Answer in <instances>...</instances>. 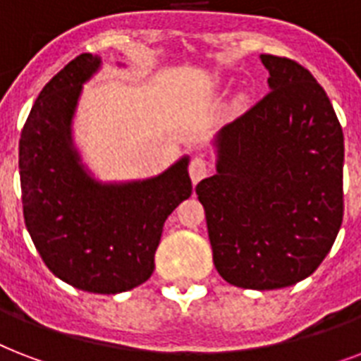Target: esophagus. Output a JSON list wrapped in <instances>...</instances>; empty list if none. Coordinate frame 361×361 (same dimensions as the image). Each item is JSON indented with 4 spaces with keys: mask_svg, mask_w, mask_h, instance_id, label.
Wrapping results in <instances>:
<instances>
[{
    "mask_svg": "<svg viewBox=\"0 0 361 361\" xmlns=\"http://www.w3.org/2000/svg\"><path fill=\"white\" fill-rule=\"evenodd\" d=\"M209 174V166L208 163L204 161L202 157H195L189 164V176H191V181L197 185L198 181L204 180L206 176Z\"/></svg>",
    "mask_w": 361,
    "mask_h": 361,
    "instance_id": "34e87169",
    "label": "esophagus"
}]
</instances>
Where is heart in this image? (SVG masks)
Instances as JSON below:
<instances>
[{
    "label": "heart",
    "instance_id": "1",
    "mask_svg": "<svg viewBox=\"0 0 361 361\" xmlns=\"http://www.w3.org/2000/svg\"><path fill=\"white\" fill-rule=\"evenodd\" d=\"M236 103L240 104V106H241V104H245V97H241V95H240V97L236 99Z\"/></svg>",
    "mask_w": 361,
    "mask_h": 361
}]
</instances>
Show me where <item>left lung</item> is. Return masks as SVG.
I'll use <instances>...</instances> for the list:
<instances>
[{"mask_svg": "<svg viewBox=\"0 0 361 361\" xmlns=\"http://www.w3.org/2000/svg\"><path fill=\"white\" fill-rule=\"evenodd\" d=\"M260 61L271 92L214 136L215 174L197 195L221 277L275 290L309 277L336 241L345 142L307 69L269 54Z\"/></svg>", "mask_w": 361, "mask_h": 361, "instance_id": "8db88e82", "label": "left lung"}]
</instances>
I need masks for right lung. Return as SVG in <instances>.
I'll return each mask as SVG.
<instances>
[{
	"label": "right lung",
	"instance_id": "add662e5",
	"mask_svg": "<svg viewBox=\"0 0 361 361\" xmlns=\"http://www.w3.org/2000/svg\"><path fill=\"white\" fill-rule=\"evenodd\" d=\"M101 67L99 56L80 54L42 87L20 136V185L25 226L48 269L78 290L120 294L152 277L164 221L192 185L189 155L125 181L99 180L82 161L73 121Z\"/></svg>",
	"mask_w": 361,
	"mask_h": 361
}]
</instances>
